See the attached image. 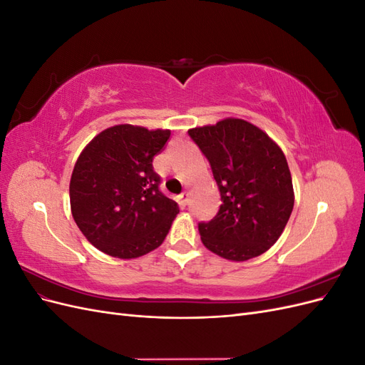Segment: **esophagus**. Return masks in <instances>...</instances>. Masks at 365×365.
Wrapping results in <instances>:
<instances>
[{
    "instance_id": "34e87169",
    "label": "esophagus",
    "mask_w": 365,
    "mask_h": 365,
    "mask_svg": "<svg viewBox=\"0 0 365 365\" xmlns=\"http://www.w3.org/2000/svg\"><path fill=\"white\" fill-rule=\"evenodd\" d=\"M180 202H181V205H187V204H189V193H182V195L180 196Z\"/></svg>"
}]
</instances>
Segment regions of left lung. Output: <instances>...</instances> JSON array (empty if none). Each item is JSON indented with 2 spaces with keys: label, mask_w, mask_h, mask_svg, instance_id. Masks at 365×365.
<instances>
[{
  "label": "left lung",
  "mask_w": 365,
  "mask_h": 365,
  "mask_svg": "<svg viewBox=\"0 0 365 365\" xmlns=\"http://www.w3.org/2000/svg\"><path fill=\"white\" fill-rule=\"evenodd\" d=\"M189 135L208 160L222 201L212 220L197 225L205 248L233 262L268 251L294 208L283 150L267 132L242 118L193 128Z\"/></svg>",
  "instance_id": "8db88e82"
}]
</instances>
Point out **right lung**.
Wrapping results in <instances>:
<instances>
[{"label":"right lung","mask_w":365,"mask_h":365,"mask_svg":"<svg viewBox=\"0 0 365 365\" xmlns=\"http://www.w3.org/2000/svg\"><path fill=\"white\" fill-rule=\"evenodd\" d=\"M169 129L115 125L97 134L77 158L70 181L74 222L108 256L135 259L158 248L178 204L164 196L153 157Z\"/></svg>","instance_id":"add662e5"}]
</instances>
